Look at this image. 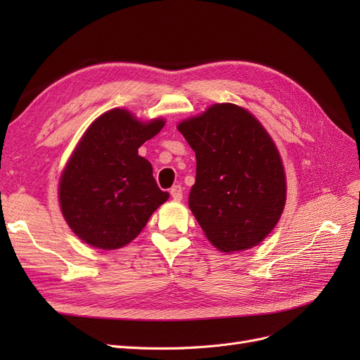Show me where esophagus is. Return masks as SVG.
<instances>
[{
    "mask_svg": "<svg viewBox=\"0 0 360 360\" xmlns=\"http://www.w3.org/2000/svg\"><path fill=\"white\" fill-rule=\"evenodd\" d=\"M169 193L174 200L180 201L183 198V188L180 186V184H174V186L169 189Z\"/></svg>",
    "mask_w": 360,
    "mask_h": 360,
    "instance_id": "esophagus-1",
    "label": "esophagus"
}]
</instances>
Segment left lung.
Listing matches in <instances>:
<instances>
[{"label":"left lung","instance_id":"obj_1","mask_svg":"<svg viewBox=\"0 0 360 360\" xmlns=\"http://www.w3.org/2000/svg\"><path fill=\"white\" fill-rule=\"evenodd\" d=\"M177 129L197 158L189 209L221 252L257 246L284 212L287 183L279 151L245 108L216 103Z\"/></svg>","mask_w":360,"mask_h":360}]
</instances>
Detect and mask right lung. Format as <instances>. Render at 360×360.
<instances>
[{
    "label": "right lung",
    "instance_id": "obj_1",
    "mask_svg": "<svg viewBox=\"0 0 360 360\" xmlns=\"http://www.w3.org/2000/svg\"><path fill=\"white\" fill-rule=\"evenodd\" d=\"M163 126L162 118L144 123L114 108L85 130L58 186L61 213L82 242L105 250L123 248L169 198L151 163L138 155Z\"/></svg>",
    "mask_w": 360,
    "mask_h": 360
}]
</instances>
